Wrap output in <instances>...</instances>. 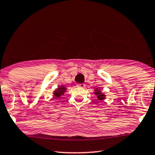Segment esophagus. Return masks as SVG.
<instances>
[{
  "label": "esophagus",
  "mask_w": 155,
  "mask_h": 155,
  "mask_svg": "<svg viewBox=\"0 0 155 155\" xmlns=\"http://www.w3.org/2000/svg\"><path fill=\"white\" fill-rule=\"evenodd\" d=\"M77 86L78 87H81V88H83V87H85V84H83V83H79V84H78L77 85Z\"/></svg>",
  "instance_id": "1"
}]
</instances>
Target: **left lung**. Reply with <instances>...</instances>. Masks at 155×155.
Instances as JSON below:
<instances>
[{
    "instance_id": "8db88e82",
    "label": "left lung",
    "mask_w": 155,
    "mask_h": 155,
    "mask_svg": "<svg viewBox=\"0 0 155 155\" xmlns=\"http://www.w3.org/2000/svg\"><path fill=\"white\" fill-rule=\"evenodd\" d=\"M94 94L96 96L97 98H98V101H103V100L105 99V97L106 95L104 94V93H103L101 90V89L99 88H96L95 90H94Z\"/></svg>"
}]
</instances>
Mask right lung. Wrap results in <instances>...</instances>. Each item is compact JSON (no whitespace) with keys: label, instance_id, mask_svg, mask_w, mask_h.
Returning a JSON list of instances; mask_svg holds the SVG:
<instances>
[{"label":"right lung","instance_id":"1","mask_svg":"<svg viewBox=\"0 0 155 155\" xmlns=\"http://www.w3.org/2000/svg\"><path fill=\"white\" fill-rule=\"evenodd\" d=\"M67 91V88L65 87L64 85L59 86V87H57L55 90L53 91V96L54 98H60L61 96L64 94L65 91Z\"/></svg>","mask_w":155,"mask_h":155}]
</instances>
